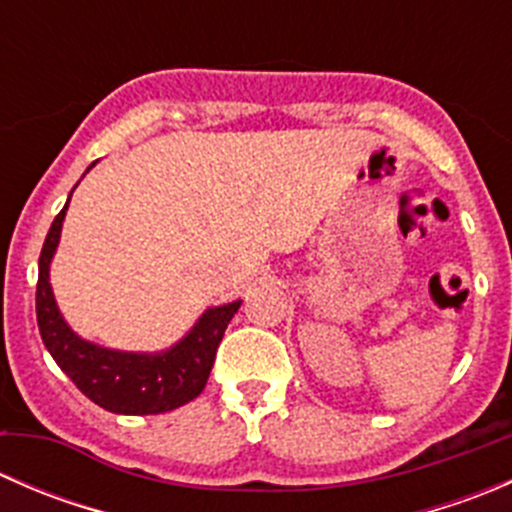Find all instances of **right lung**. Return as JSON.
<instances>
[{"mask_svg":"<svg viewBox=\"0 0 512 512\" xmlns=\"http://www.w3.org/2000/svg\"><path fill=\"white\" fill-rule=\"evenodd\" d=\"M71 193L64 210L51 223L39 255L36 322L41 342L76 389L111 414L151 416L188 404L208 384L218 344L242 299L205 309L188 334L163 352H121L79 337L59 312L49 282L51 260L59 247Z\"/></svg>","mask_w":512,"mask_h":512,"instance_id":"obj_1","label":"right lung"}]
</instances>
